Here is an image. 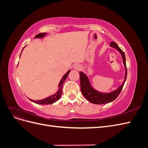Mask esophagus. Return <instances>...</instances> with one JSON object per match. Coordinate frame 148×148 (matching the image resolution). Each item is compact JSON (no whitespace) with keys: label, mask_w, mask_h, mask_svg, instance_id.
Segmentation results:
<instances>
[{"label":"esophagus","mask_w":148,"mask_h":148,"mask_svg":"<svg viewBox=\"0 0 148 148\" xmlns=\"http://www.w3.org/2000/svg\"><path fill=\"white\" fill-rule=\"evenodd\" d=\"M81 65H80L79 64H74V65H73V69H75V70H79L80 69H81Z\"/></svg>","instance_id":"1"}]
</instances>
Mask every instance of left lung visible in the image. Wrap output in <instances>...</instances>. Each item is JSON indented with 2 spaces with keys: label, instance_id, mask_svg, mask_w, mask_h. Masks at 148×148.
<instances>
[{
  "label": "left lung",
  "instance_id": "1",
  "mask_svg": "<svg viewBox=\"0 0 148 148\" xmlns=\"http://www.w3.org/2000/svg\"><path fill=\"white\" fill-rule=\"evenodd\" d=\"M110 46L111 47L117 49V51H119L121 56H122L123 63L125 69V78L122 84L119 86L115 90L111 91L110 92H102L97 91L94 88L90 83V81H89L88 76L84 73H83V71H79V73L80 76V86H81L82 92L84 97L88 101L92 103V104H104L114 101L120 95V93L123 87L125 82L126 81L127 70L126 66V59H125V53L121 50L117 44L114 42H110Z\"/></svg>",
  "mask_w": 148,
  "mask_h": 148
}]
</instances>
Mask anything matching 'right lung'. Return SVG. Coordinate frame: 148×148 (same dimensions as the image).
<instances>
[{"label":"right lung","mask_w":148,"mask_h":148,"mask_svg":"<svg viewBox=\"0 0 148 148\" xmlns=\"http://www.w3.org/2000/svg\"><path fill=\"white\" fill-rule=\"evenodd\" d=\"M46 33H39L38 34H37L36 36L34 37V38H42L44 37H45V36L46 35ZM24 48V47H23ZM22 50V51H23ZM21 51V52H22ZM21 56V55H20ZM70 72V70H69L63 76V77L62 78L61 80L59 82V86H58V90L57 91V92H56L54 95H53L51 96H49L48 97H46V99H44L42 100H39V101H35V100H33L29 99L31 102H34L36 104H42V105H47V104H53V103L56 102V101H57L60 99V97H61L62 93V85H63V83H64L65 80L66 79V78L68 77V75L69 74V73Z\"/></svg>","instance_id":"right-lung-1"}]
</instances>
